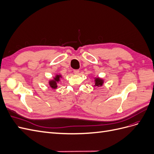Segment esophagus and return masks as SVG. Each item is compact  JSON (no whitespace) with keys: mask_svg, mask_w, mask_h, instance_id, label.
Segmentation results:
<instances>
[{"mask_svg":"<svg viewBox=\"0 0 154 154\" xmlns=\"http://www.w3.org/2000/svg\"><path fill=\"white\" fill-rule=\"evenodd\" d=\"M79 70L78 69H75V70H74V73L75 74H79Z\"/></svg>","mask_w":154,"mask_h":154,"instance_id":"1","label":"esophagus"}]
</instances>
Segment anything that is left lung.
Listing matches in <instances>:
<instances>
[{
	"mask_svg": "<svg viewBox=\"0 0 154 154\" xmlns=\"http://www.w3.org/2000/svg\"><path fill=\"white\" fill-rule=\"evenodd\" d=\"M103 82L102 79H101L100 78H97L95 79V85L94 86L100 87L103 85Z\"/></svg>",
	"mask_w": 154,
	"mask_h": 154,
	"instance_id": "left-lung-1",
	"label": "left lung"
}]
</instances>
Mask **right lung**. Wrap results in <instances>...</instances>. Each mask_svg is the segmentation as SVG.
Instances as JSON below:
<instances>
[{
  "mask_svg": "<svg viewBox=\"0 0 154 154\" xmlns=\"http://www.w3.org/2000/svg\"><path fill=\"white\" fill-rule=\"evenodd\" d=\"M61 77V75H57L54 78L53 80H51L49 82V85L51 87L53 88H57V82L60 81V78Z\"/></svg>",
  "mask_w": 154,
  "mask_h": 154,
  "instance_id": "1",
  "label": "right lung"
}]
</instances>
